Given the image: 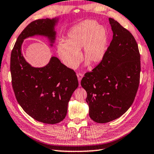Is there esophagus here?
Masks as SVG:
<instances>
[{
	"label": "esophagus",
	"instance_id": "34e87169",
	"mask_svg": "<svg viewBox=\"0 0 154 154\" xmlns=\"http://www.w3.org/2000/svg\"><path fill=\"white\" fill-rule=\"evenodd\" d=\"M77 77H78V80H79V82L80 83V82H81V80L82 79V77H83L82 74H81V73H77Z\"/></svg>",
	"mask_w": 154,
	"mask_h": 154
}]
</instances>
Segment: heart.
Segmentation results:
<instances>
[{
    "label": "heart",
    "instance_id": "obj_1",
    "mask_svg": "<svg viewBox=\"0 0 154 154\" xmlns=\"http://www.w3.org/2000/svg\"><path fill=\"white\" fill-rule=\"evenodd\" d=\"M107 44V31L94 21H87L74 27L69 32L66 41L57 45V52L64 64L74 69L80 61L79 51L83 48L85 61L95 65L103 60Z\"/></svg>",
    "mask_w": 154,
    "mask_h": 154
}]
</instances>
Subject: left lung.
<instances>
[{
  "label": "left lung",
  "mask_w": 154,
  "mask_h": 154,
  "mask_svg": "<svg viewBox=\"0 0 154 154\" xmlns=\"http://www.w3.org/2000/svg\"><path fill=\"white\" fill-rule=\"evenodd\" d=\"M113 38L100 63L85 74L89 116L97 123L117 119L133 104L138 90L141 61L138 45L130 32L109 19Z\"/></svg>",
  "instance_id": "left-lung-1"
}]
</instances>
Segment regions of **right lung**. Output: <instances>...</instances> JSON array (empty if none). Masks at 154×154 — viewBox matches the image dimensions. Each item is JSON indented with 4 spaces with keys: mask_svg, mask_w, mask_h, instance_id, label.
Here are the masks:
<instances>
[{
    "mask_svg": "<svg viewBox=\"0 0 154 154\" xmlns=\"http://www.w3.org/2000/svg\"><path fill=\"white\" fill-rule=\"evenodd\" d=\"M56 19L32 21L19 35L11 54V82L16 99L34 120L45 124L60 122L66 116L67 104L79 80L74 70L55 57L41 68L32 67L24 59L21 47L23 40L39 34L55 39Z\"/></svg>",
    "mask_w": 154,
    "mask_h": 154,
    "instance_id": "obj_1",
    "label": "right lung"
}]
</instances>
